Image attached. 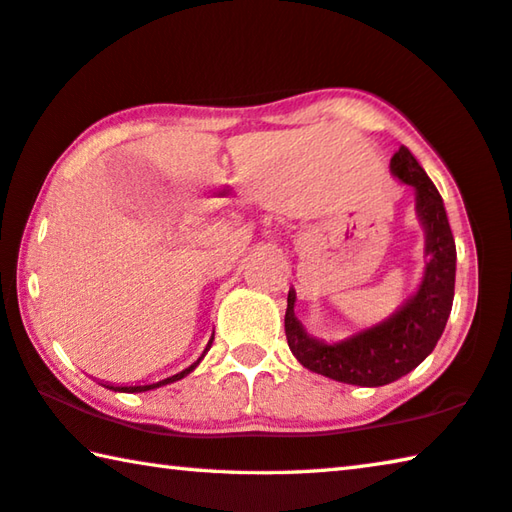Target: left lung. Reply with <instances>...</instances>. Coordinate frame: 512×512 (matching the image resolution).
Masks as SVG:
<instances>
[{
	"mask_svg": "<svg viewBox=\"0 0 512 512\" xmlns=\"http://www.w3.org/2000/svg\"><path fill=\"white\" fill-rule=\"evenodd\" d=\"M390 172L415 190V213L424 226L426 267L420 288L383 322L345 340L324 342L306 333L295 315V290L288 292V347L306 370L333 381L379 388L413 372L445 331L456 286V242L445 201L408 147L390 158Z\"/></svg>",
	"mask_w": 512,
	"mask_h": 512,
	"instance_id": "8db88e82",
	"label": "left lung"
}]
</instances>
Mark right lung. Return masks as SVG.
<instances>
[{
  "label": "right lung",
  "mask_w": 512,
  "mask_h": 512,
  "mask_svg": "<svg viewBox=\"0 0 512 512\" xmlns=\"http://www.w3.org/2000/svg\"><path fill=\"white\" fill-rule=\"evenodd\" d=\"M211 342H213V338H211ZM211 342H208V347L204 349V354L199 356V360H195V363H192L190 367H186V370H181L179 374H174V376H167V379H163V381H156V383H145V385H115V383H102L104 388H108V390H115V392H147V390H154V388H161V385H167V383H174V381H181L183 376H188L192 370H195V367L201 363V358L206 356V351L211 349Z\"/></svg>",
  "instance_id": "obj_1"
}]
</instances>
